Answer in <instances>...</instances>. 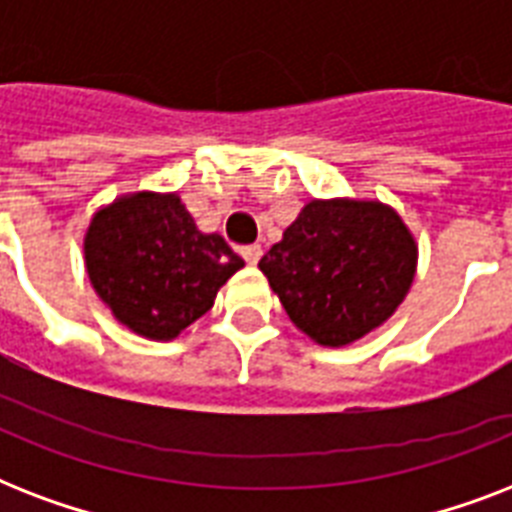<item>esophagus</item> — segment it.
Returning <instances> with one entry per match:
<instances>
[{
    "mask_svg": "<svg viewBox=\"0 0 512 512\" xmlns=\"http://www.w3.org/2000/svg\"><path fill=\"white\" fill-rule=\"evenodd\" d=\"M241 257H244L249 265H257V260L263 257V249H260V244H249V247H241Z\"/></svg>",
    "mask_w": 512,
    "mask_h": 512,
    "instance_id": "1",
    "label": "esophagus"
}]
</instances>
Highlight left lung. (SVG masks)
I'll return each instance as SVG.
<instances>
[{
  "mask_svg": "<svg viewBox=\"0 0 512 512\" xmlns=\"http://www.w3.org/2000/svg\"><path fill=\"white\" fill-rule=\"evenodd\" d=\"M260 271L300 332L327 348L361 340L396 313L417 271V244L382 201L313 199Z\"/></svg>",
  "mask_w": 512,
  "mask_h": 512,
  "instance_id": "obj_1",
  "label": "left lung"
}]
</instances>
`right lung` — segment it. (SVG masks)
<instances>
[{"mask_svg":"<svg viewBox=\"0 0 512 512\" xmlns=\"http://www.w3.org/2000/svg\"><path fill=\"white\" fill-rule=\"evenodd\" d=\"M84 265L116 321L148 340H175L244 260L220 233H201L177 193L138 191L92 215Z\"/></svg>","mask_w":512,"mask_h":512,"instance_id":"add662e5","label":"right lung"}]
</instances>
